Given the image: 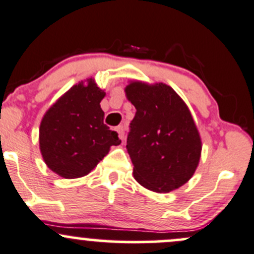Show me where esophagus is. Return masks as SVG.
<instances>
[{
	"instance_id": "esophagus-1",
	"label": "esophagus",
	"mask_w": 254,
	"mask_h": 254,
	"mask_svg": "<svg viewBox=\"0 0 254 254\" xmlns=\"http://www.w3.org/2000/svg\"><path fill=\"white\" fill-rule=\"evenodd\" d=\"M117 131H118L120 140H124V134H125L124 127H123V125H119V127H117Z\"/></svg>"
}]
</instances>
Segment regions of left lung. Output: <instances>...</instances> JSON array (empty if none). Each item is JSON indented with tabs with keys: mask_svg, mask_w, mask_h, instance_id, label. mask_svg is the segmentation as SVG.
Here are the masks:
<instances>
[{
	"mask_svg": "<svg viewBox=\"0 0 254 254\" xmlns=\"http://www.w3.org/2000/svg\"><path fill=\"white\" fill-rule=\"evenodd\" d=\"M125 92L136 108L127 140L134 178L154 192L179 189L193 175L202 149L188 106L162 82L134 81Z\"/></svg>",
	"mask_w": 254,
	"mask_h": 254,
	"instance_id": "1",
	"label": "left lung"
}]
</instances>
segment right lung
<instances>
[{
  "instance_id": "add662e5",
  "label": "right lung",
  "mask_w": 254,
  "mask_h": 254,
  "mask_svg": "<svg viewBox=\"0 0 254 254\" xmlns=\"http://www.w3.org/2000/svg\"><path fill=\"white\" fill-rule=\"evenodd\" d=\"M106 93L92 79L74 85L55 103L40 125V149L52 172L74 179L89 174L119 145L117 131L103 123L100 102Z\"/></svg>"
}]
</instances>
